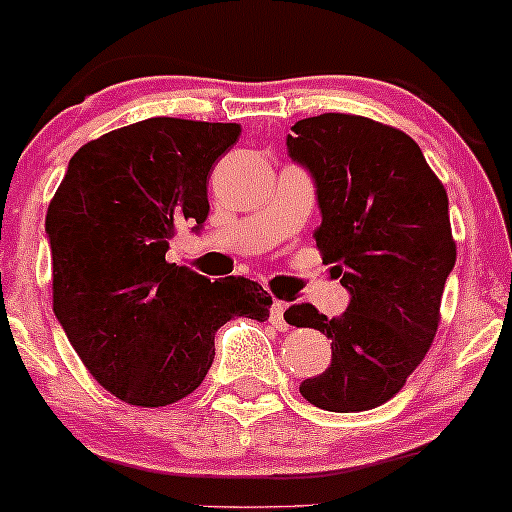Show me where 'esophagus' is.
<instances>
[{
    "instance_id": "1",
    "label": "esophagus",
    "mask_w": 512,
    "mask_h": 512,
    "mask_svg": "<svg viewBox=\"0 0 512 512\" xmlns=\"http://www.w3.org/2000/svg\"><path fill=\"white\" fill-rule=\"evenodd\" d=\"M284 311H286V303L284 301H274L272 303V311H269V320L277 330H289V323L284 320Z\"/></svg>"
}]
</instances>
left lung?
<instances>
[{"mask_svg":"<svg viewBox=\"0 0 512 512\" xmlns=\"http://www.w3.org/2000/svg\"><path fill=\"white\" fill-rule=\"evenodd\" d=\"M286 145L316 179L313 238L352 296L340 318L311 303L284 313L333 340L330 367L299 391L323 411H369L403 389L435 340L457 260L447 192L411 136L364 116L301 119Z\"/></svg>","mask_w":512,"mask_h":512,"instance_id":"obj_1","label":"left lung"}]
</instances>
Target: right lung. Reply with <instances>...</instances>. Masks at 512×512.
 Masks as SVG:
<instances>
[{"mask_svg":"<svg viewBox=\"0 0 512 512\" xmlns=\"http://www.w3.org/2000/svg\"><path fill=\"white\" fill-rule=\"evenodd\" d=\"M240 131L170 116L116 128L72 155L50 199L53 311L89 374L131 406L182 401L211 369L223 323L269 318L257 282L165 260L177 230L209 216V174Z\"/></svg>","mask_w":512,"mask_h":512,"instance_id":"obj_1","label":"right lung"}]
</instances>
